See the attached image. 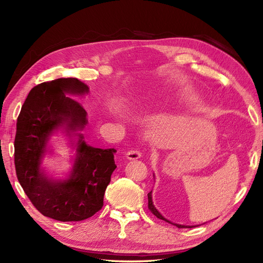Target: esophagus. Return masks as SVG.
I'll return each mask as SVG.
<instances>
[{
    "mask_svg": "<svg viewBox=\"0 0 263 263\" xmlns=\"http://www.w3.org/2000/svg\"><path fill=\"white\" fill-rule=\"evenodd\" d=\"M125 157L128 160H137L141 157V153L139 151H129L126 152Z\"/></svg>",
    "mask_w": 263,
    "mask_h": 263,
    "instance_id": "1",
    "label": "esophagus"
}]
</instances>
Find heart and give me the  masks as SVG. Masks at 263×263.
<instances>
[{
	"label": "heart",
	"instance_id": "b5f03b06",
	"mask_svg": "<svg viewBox=\"0 0 263 263\" xmlns=\"http://www.w3.org/2000/svg\"><path fill=\"white\" fill-rule=\"evenodd\" d=\"M118 111H119V112H122V111H124V110H123V107H122V106H119V107H118Z\"/></svg>",
	"mask_w": 263,
	"mask_h": 263
}]
</instances>
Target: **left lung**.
I'll list each match as a JSON object with an SVG mask.
<instances>
[{"label": "left lung", "instance_id": "1", "mask_svg": "<svg viewBox=\"0 0 263 263\" xmlns=\"http://www.w3.org/2000/svg\"><path fill=\"white\" fill-rule=\"evenodd\" d=\"M154 179H155V174H154ZM152 192L153 191H151L148 194H147V197H148V209L151 210V212L153 213V215H155L156 216L158 219H160V220H163V221H166V222H168V223H171L172 226H176L177 228H179V229H185V228H194V227H198V226H184V224H179V223H174V222H172V221H170V220H168V219H166L164 218L161 213L157 210V208L155 207V205H154V202H153V196H152Z\"/></svg>", "mask_w": 263, "mask_h": 263}]
</instances>
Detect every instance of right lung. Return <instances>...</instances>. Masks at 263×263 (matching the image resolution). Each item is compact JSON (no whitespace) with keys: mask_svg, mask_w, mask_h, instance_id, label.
<instances>
[{"mask_svg":"<svg viewBox=\"0 0 263 263\" xmlns=\"http://www.w3.org/2000/svg\"><path fill=\"white\" fill-rule=\"evenodd\" d=\"M89 87L76 78L37 84L29 92L17 120L15 167L19 183L43 216L82 221L101 210L104 194L117 168L116 149H102L84 141L87 114L71 96H84ZM62 135L73 151L71 168L56 178L43 166L53 156L54 136Z\"/></svg>","mask_w":263,"mask_h":263,"instance_id":"add662e5","label":"right lung"}]
</instances>
